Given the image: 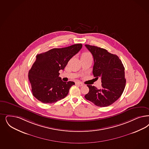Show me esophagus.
Returning a JSON list of instances; mask_svg holds the SVG:
<instances>
[{"mask_svg": "<svg viewBox=\"0 0 149 149\" xmlns=\"http://www.w3.org/2000/svg\"><path fill=\"white\" fill-rule=\"evenodd\" d=\"M76 84L77 85H79V86H82L84 85L81 82H76Z\"/></svg>", "mask_w": 149, "mask_h": 149, "instance_id": "34e87169", "label": "esophagus"}]
</instances>
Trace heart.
<instances>
[{"mask_svg": "<svg viewBox=\"0 0 149 149\" xmlns=\"http://www.w3.org/2000/svg\"><path fill=\"white\" fill-rule=\"evenodd\" d=\"M89 58H92V56L91 54L88 52H84L81 54V59H86Z\"/></svg>", "mask_w": 149, "mask_h": 149, "instance_id": "heart-1", "label": "heart"}]
</instances>
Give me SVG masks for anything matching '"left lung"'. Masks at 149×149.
I'll use <instances>...</instances> for the list:
<instances>
[{
    "label": "left lung",
    "instance_id": "8db88e82",
    "mask_svg": "<svg viewBox=\"0 0 149 149\" xmlns=\"http://www.w3.org/2000/svg\"><path fill=\"white\" fill-rule=\"evenodd\" d=\"M93 57V74L101 79L100 88L87 85L89 92L85 98L98 107H107L115 102L125 86L124 67L117 55L100 47L85 45Z\"/></svg>",
    "mask_w": 149,
    "mask_h": 149
}]
</instances>
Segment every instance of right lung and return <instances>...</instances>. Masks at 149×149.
<instances>
[{
  "instance_id": "1",
  "label": "right lung",
  "mask_w": 149,
  "mask_h": 149,
  "mask_svg": "<svg viewBox=\"0 0 149 149\" xmlns=\"http://www.w3.org/2000/svg\"><path fill=\"white\" fill-rule=\"evenodd\" d=\"M82 44L53 48L37 54L29 72L32 95L44 103H52L65 97L74 82L63 81L59 77L68 62L82 48Z\"/></svg>"
}]
</instances>
